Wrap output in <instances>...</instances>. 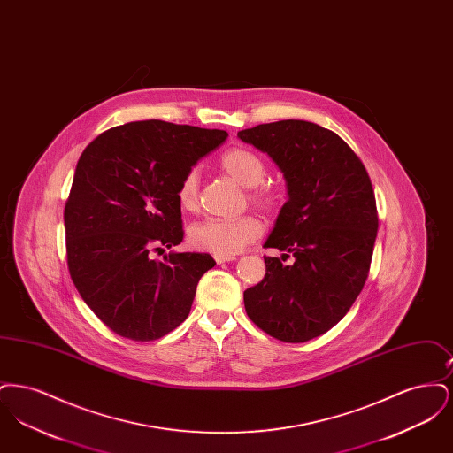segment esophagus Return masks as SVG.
I'll return each mask as SVG.
<instances>
[{"instance_id":"34e87169","label":"esophagus","mask_w":453,"mask_h":453,"mask_svg":"<svg viewBox=\"0 0 453 453\" xmlns=\"http://www.w3.org/2000/svg\"><path fill=\"white\" fill-rule=\"evenodd\" d=\"M216 258L217 263L219 265H222V263H229V261H234V257H214Z\"/></svg>"}]
</instances>
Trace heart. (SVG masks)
<instances>
[{
	"label": "heart",
	"instance_id": "heart-1",
	"mask_svg": "<svg viewBox=\"0 0 453 453\" xmlns=\"http://www.w3.org/2000/svg\"><path fill=\"white\" fill-rule=\"evenodd\" d=\"M220 170L229 174L241 187L248 188V200L265 212H272L279 205L277 194L263 187L266 168L257 152L246 148H233L219 159ZM178 202L183 211H194L198 202V174L190 170L178 187ZM261 236V224L251 216L234 219H205L194 224L188 231V241L195 250L212 253L216 257H234L248 244Z\"/></svg>",
	"mask_w": 453,
	"mask_h": 453
}]
</instances>
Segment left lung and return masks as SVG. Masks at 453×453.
I'll return each mask as SVG.
<instances>
[{"label":"left lung","mask_w":453,"mask_h":453,"mask_svg":"<svg viewBox=\"0 0 453 453\" xmlns=\"http://www.w3.org/2000/svg\"><path fill=\"white\" fill-rule=\"evenodd\" d=\"M280 168L288 200L266 248V273L244 290L250 319L285 343H303L343 319L365 285L379 217L364 163L333 130L280 120L239 130Z\"/></svg>","instance_id":"8db88e82"}]
</instances>
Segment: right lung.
<instances>
[{
	"label": "right lung",
	"mask_w": 453,
	"mask_h": 453,
	"mask_svg": "<svg viewBox=\"0 0 453 453\" xmlns=\"http://www.w3.org/2000/svg\"><path fill=\"white\" fill-rule=\"evenodd\" d=\"M226 130L129 122L81 154L65 207L71 279L88 307L119 336L152 342L187 319L207 253L151 251L183 241L178 187Z\"/></svg>",
	"instance_id": "right-lung-1"
}]
</instances>
